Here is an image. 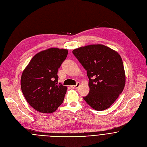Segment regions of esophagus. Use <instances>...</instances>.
<instances>
[{
	"mask_svg": "<svg viewBox=\"0 0 147 147\" xmlns=\"http://www.w3.org/2000/svg\"><path fill=\"white\" fill-rule=\"evenodd\" d=\"M79 86H80V82H77L76 83V85H75V86H70L71 88H73V89H74V88H78Z\"/></svg>",
	"mask_w": 147,
	"mask_h": 147,
	"instance_id": "34e87169",
	"label": "esophagus"
}]
</instances>
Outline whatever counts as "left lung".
<instances>
[{
	"label": "left lung",
	"mask_w": 147,
	"mask_h": 147,
	"mask_svg": "<svg viewBox=\"0 0 147 147\" xmlns=\"http://www.w3.org/2000/svg\"><path fill=\"white\" fill-rule=\"evenodd\" d=\"M86 70L90 92L84 99L96 111L109 108L122 92L125 82L119 53L105 45H91L73 51Z\"/></svg>",
	"instance_id": "1"
}]
</instances>
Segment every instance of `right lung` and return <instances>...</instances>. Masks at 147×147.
<instances>
[{"mask_svg": "<svg viewBox=\"0 0 147 147\" xmlns=\"http://www.w3.org/2000/svg\"><path fill=\"white\" fill-rule=\"evenodd\" d=\"M67 53L66 49L55 48L41 51L32 57L23 71L22 91L36 111L53 113L63 102L67 87L58 82L57 74Z\"/></svg>", "mask_w": 147, "mask_h": 147, "instance_id": "add662e5", "label": "right lung"}]
</instances>
